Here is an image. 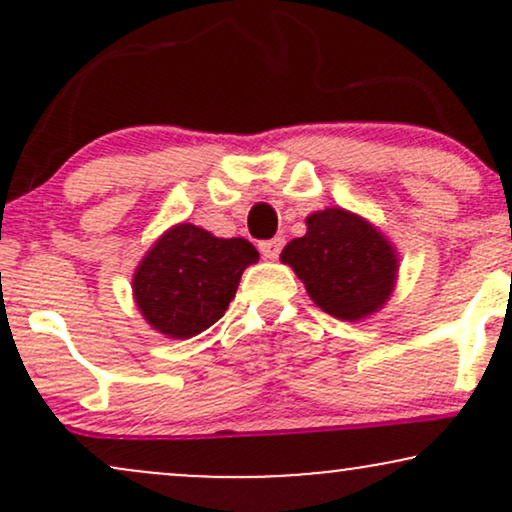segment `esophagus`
Returning a JSON list of instances; mask_svg holds the SVG:
<instances>
[{
  "label": "esophagus",
  "instance_id": "34e87169",
  "mask_svg": "<svg viewBox=\"0 0 512 512\" xmlns=\"http://www.w3.org/2000/svg\"><path fill=\"white\" fill-rule=\"evenodd\" d=\"M281 248H284V238H272V240H262L260 243V252L267 260H276L279 257Z\"/></svg>",
  "mask_w": 512,
  "mask_h": 512
}]
</instances>
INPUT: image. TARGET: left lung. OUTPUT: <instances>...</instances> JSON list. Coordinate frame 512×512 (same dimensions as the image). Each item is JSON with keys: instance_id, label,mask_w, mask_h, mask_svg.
Returning <instances> with one entry per match:
<instances>
[{"instance_id": "left-lung-1", "label": "left lung", "mask_w": 512, "mask_h": 512, "mask_svg": "<svg viewBox=\"0 0 512 512\" xmlns=\"http://www.w3.org/2000/svg\"><path fill=\"white\" fill-rule=\"evenodd\" d=\"M305 226V236L286 245L281 262L296 272L317 308L349 322L378 313L395 291V245L342 207L315 211Z\"/></svg>"}]
</instances>
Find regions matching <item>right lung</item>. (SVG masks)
Instances as JSON below:
<instances>
[{"instance_id":"obj_1","label":"right lung","mask_w":512,"mask_h":512,"mask_svg":"<svg viewBox=\"0 0 512 512\" xmlns=\"http://www.w3.org/2000/svg\"><path fill=\"white\" fill-rule=\"evenodd\" d=\"M260 252L245 238H216L195 223L168 228L139 262L132 291L144 320L170 339L214 325Z\"/></svg>"}]
</instances>
